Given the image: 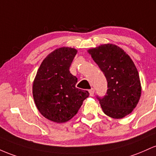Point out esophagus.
<instances>
[{
	"label": "esophagus",
	"mask_w": 156,
	"mask_h": 156,
	"mask_svg": "<svg viewBox=\"0 0 156 156\" xmlns=\"http://www.w3.org/2000/svg\"><path fill=\"white\" fill-rule=\"evenodd\" d=\"M88 91H89V94H90V97H93V96H94V88L90 89Z\"/></svg>",
	"instance_id": "34e87169"
}]
</instances>
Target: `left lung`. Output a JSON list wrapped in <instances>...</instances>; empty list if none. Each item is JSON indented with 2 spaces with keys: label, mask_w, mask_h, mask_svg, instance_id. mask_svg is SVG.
<instances>
[{
  "label": "left lung",
  "mask_w": 156,
  "mask_h": 156,
  "mask_svg": "<svg viewBox=\"0 0 156 156\" xmlns=\"http://www.w3.org/2000/svg\"><path fill=\"white\" fill-rule=\"evenodd\" d=\"M108 82L107 94L98 98L107 116L122 119L139 103L141 85L139 72L130 57L120 47L108 43L87 50Z\"/></svg>",
  "instance_id": "1"
}]
</instances>
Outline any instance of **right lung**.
<instances>
[{
	"label": "right lung",
	"mask_w": 156,
	"mask_h": 156,
	"mask_svg": "<svg viewBox=\"0 0 156 156\" xmlns=\"http://www.w3.org/2000/svg\"><path fill=\"white\" fill-rule=\"evenodd\" d=\"M76 48L61 47L43 59L33 82L32 94L39 112L47 119L64 123L77 113L87 90L76 88L77 78L69 71Z\"/></svg>",
	"instance_id": "obj_1"
}]
</instances>
